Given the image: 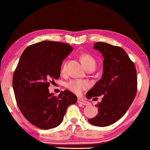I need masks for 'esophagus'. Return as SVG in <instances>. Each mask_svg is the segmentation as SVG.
<instances>
[{"instance_id":"34e87169","label":"esophagus","mask_w":150,"mask_h":150,"mask_svg":"<svg viewBox=\"0 0 150 150\" xmlns=\"http://www.w3.org/2000/svg\"><path fill=\"white\" fill-rule=\"evenodd\" d=\"M77 102L78 103H80L83 105H84V106H88V105H89V104H90L89 102L86 101V100H83L81 98H78Z\"/></svg>"}]
</instances>
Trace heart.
<instances>
[{
	"label": "heart",
	"instance_id": "b5f03b06",
	"mask_svg": "<svg viewBox=\"0 0 150 150\" xmlns=\"http://www.w3.org/2000/svg\"><path fill=\"white\" fill-rule=\"evenodd\" d=\"M81 61L86 69L91 67L93 69L96 67V61L93 57L89 54H83L81 57ZM66 69V62L62 64L61 67V73H64ZM89 83L87 81L80 79L70 80L66 83V87L69 90L72 91L75 94L79 95L82 93V91L88 88Z\"/></svg>",
	"mask_w": 150,
	"mask_h": 150
}]
</instances>
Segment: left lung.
I'll return each mask as SVG.
<instances>
[{
  "label": "left lung",
  "instance_id": "8db88e82",
  "mask_svg": "<svg viewBox=\"0 0 150 150\" xmlns=\"http://www.w3.org/2000/svg\"><path fill=\"white\" fill-rule=\"evenodd\" d=\"M93 49L104 57L103 74L86 93L88 99L102 97L95 117L90 124L107 127L115 123L126 113L137 92V71L133 62L122 48L104 42H96Z\"/></svg>",
  "mask_w": 150,
  "mask_h": 150
}]
</instances>
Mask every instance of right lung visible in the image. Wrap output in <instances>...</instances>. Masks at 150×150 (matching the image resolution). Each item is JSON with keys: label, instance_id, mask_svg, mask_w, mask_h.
<instances>
[{"label": "right lung", "instance_id": "right-lung-1", "mask_svg": "<svg viewBox=\"0 0 150 150\" xmlns=\"http://www.w3.org/2000/svg\"><path fill=\"white\" fill-rule=\"evenodd\" d=\"M73 50L66 43L43 41L27 47L20 57L13 78L15 99L24 117L40 129L59 126L68 106L77 101L67 89L56 97L48 88L59 78L62 61Z\"/></svg>", "mask_w": 150, "mask_h": 150}]
</instances>
